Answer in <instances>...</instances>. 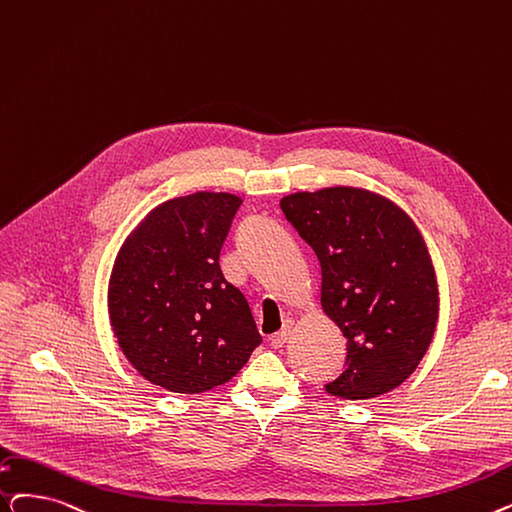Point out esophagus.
Returning a JSON list of instances; mask_svg holds the SVG:
<instances>
[{"mask_svg": "<svg viewBox=\"0 0 512 512\" xmlns=\"http://www.w3.org/2000/svg\"><path fill=\"white\" fill-rule=\"evenodd\" d=\"M291 328H293V324H291V322H286V324H284V328H282L280 332H276V335H272V337H270V347H272V349H280V347H284V345H286V341H288V337H291Z\"/></svg>", "mask_w": 512, "mask_h": 512, "instance_id": "1", "label": "esophagus"}]
</instances>
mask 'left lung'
Here are the masks:
<instances>
[{"mask_svg": "<svg viewBox=\"0 0 512 512\" xmlns=\"http://www.w3.org/2000/svg\"><path fill=\"white\" fill-rule=\"evenodd\" d=\"M280 209L316 253L322 309L347 343L345 370L326 391L370 399L402 385L427 353L439 311L414 221L387 198L347 186L288 194Z\"/></svg>", "mask_w": 512, "mask_h": 512, "instance_id": "1", "label": "left lung"}]
</instances>
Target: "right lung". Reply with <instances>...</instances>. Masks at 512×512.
<instances>
[{
	"label": "right lung",
	"mask_w": 512,
	"mask_h": 512,
	"mask_svg": "<svg viewBox=\"0 0 512 512\" xmlns=\"http://www.w3.org/2000/svg\"><path fill=\"white\" fill-rule=\"evenodd\" d=\"M242 198L196 192L163 203L121 247L108 314L129 364L173 393L228 383L261 343L251 307L219 268Z\"/></svg>",
	"instance_id": "1"
}]
</instances>
